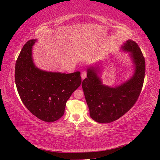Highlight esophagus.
Instances as JSON below:
<instances>
[{
    "label": "esophagus",
    "mask_w": 160,
    "mask_h": 160,
    "mask_svg": "<svg viewBox=\"0 0 160 160\" xmlns=\"http://www.w3.org/2000/svg\"><path fill=\"white\" fill-rule=\"evenodd\" d=\"M86 77H87V72H86V71H83V72H82V73H81V79L83 80Z\"/></svg>",
    "instance_id": "1"
}]
</instances>
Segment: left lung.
Returning <instances> with one entry per match:
<instances>
[{
    "label": "left lung",
    "instance_id": "8db88e82",
    "mask_svg": "<svg viewBox=\"0 0 160 160\" xmlns=\"http://www.w3.org/2000/svg\"><path fill=\"white\" fill-rule=\"evenodd\" d=\"M129 52L133 65V75L123 83L109 87L101 80V67L98 63L88 67L87 78L82 82L91 118L95 122L105 123L118 119L132 108L141 93L143 84L146 63L138 44L128 40L121 47Z\"/></svg>",
    "mask_w": 160,
    "mask_h": 160
}]
</instances>
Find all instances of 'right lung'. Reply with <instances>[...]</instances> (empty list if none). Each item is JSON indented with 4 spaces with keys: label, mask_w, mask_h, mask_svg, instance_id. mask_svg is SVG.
I'll list each match as a JSON object with an SVG mask.
<instances>
[{
    "label": "right lung",
    "mask_w": 160,
    "mask_h": 160,
    "mask_svg": "<svg viewBox=\"0 0 160 160\" xmlns=\"http://www.w3.org/2000/svg\"><path fill=\"white\" fill-rule=\"evenodd\" d=\"M37 39L27 42L15 65V83L25 107L37 118L53 122L65 113L67 100L81 83L79 71L62 73L42 70L33 62L32 49Z\"/></svg>",
    "instance_id": "obj_1"
}]
</instances>
